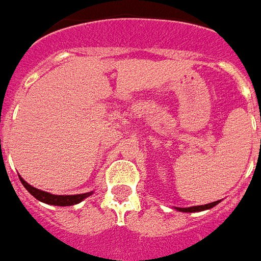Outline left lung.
Returning a JSON list of instances; mask_svg holds the SVG:
<instances>
[{
    "instance_id": "1",
    "label": "left lung",
    "mask_w": 261,
    "mask_h": 261,
    "mask_svg": "<svg viewBox=\"0 0 261 261\" xmlns=\"http://www.w3.org/2000/svg\"><path fill=\"white\" fill-rule=\"evenodd\" d=\"M221 200H216V202H212V203H207V205H199V206H190V207H174L177 209L178 212H190V214H193V212H202V211H207V209H211V207H214L219 203Z\"/></svg>"
}]
</instances>
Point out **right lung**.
I'll use <instances>...</instances> for the list:
<instances>
[{
    "mask_svg": "<svg viewBox=\"0 0 261 261\" xmlns=\"http://www.w3.org/2000/svg\"><path fill=\"white\" fill-rule=\"evenodd\" d=\"M20 181L23 183L27 192L30 195L36 197L37 200L43 202V203H47V205H54V206H72L83 202L84 199H87L88 196L93 195V192H87V193H80V195H52L49 192H43L40 189H36L32 185H29L27 181H24L20 175Z\"/></svg>",
    "mask_w": 261,
    "mask_h": 261,
    "instance_id": "add662e5",
    "label": "right lung"
}]
</instances>
